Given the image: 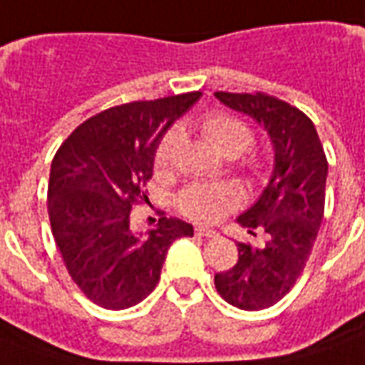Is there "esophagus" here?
Returning a JSON list of instances; mask_svg holds the SVG:
<instances>
[{
    "instance_id": "1",
    "label": "esophagus",
    "mask_w": 365,
    "mask_h": 365,
    "mask_svg": "<svg viewBox=\"0 0 365 365\" xmlns=\"http://www.w3.org/2000/svg\"><path fill=\"white\" fill-rule=\"evenodd\" d=\"M195 235L197 237H217V233L213 229H207V227H195Z\"/></svg>"
}]
</instances>
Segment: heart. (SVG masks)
Returning a JSON list of instances; mask_svg holds the SVG:
<instances>
[{"label":"heart","instance_id":"obj_1","mask_svg":"<svg viewBox=\"0 0 365 365\" xmlns=\"http://www.w3.org/2000/svg\"><path fill=\"white\" fill-rule=\"evenodd\" d=\"M203 136L217 148L221 154L229 158L241 156L249 148L253 146V130L249 128L241 118L227 112H209L200 122ZM182 146V134L180 130L165 132L164 138L160 140L156 148V168L168 170L174 164L178 150ZM247 170L255 175H261L264 170L261 158H247ZM243 201V191L233 183H190L185 185L178 197L175 207L180 213L197 223H215L221 217H225L231 209H235Z\"/></svg>","mask_w":365,"mask_h":365}]
</instances>
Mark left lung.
<instances>
[{
	"label": "left lung",
	"instance_id": "obj_1",
	"mask_svg": "<svg viewBox=\"0 0 365 365\" xmlns=\"http://www.w3.org/2000/svg\"><path fill=\"white\" fill-rule=\"evenodd\" d=\"M233 110L264 126L274 148V170L253 207L239 215L264 245L239 243L233 269L215 274V289L241 310L277 304L302 274L324 217L328 160L314 124L297 106L264 93H215Z\"/></svg>",
	"mask_w": 365,
	"mask_h": 365
}]
</instances>
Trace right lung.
<instances>
[{"label":"right lung","instance_id":"obj_1","mask_svg":"<svg viewBox=\"0 0 365 365\" xmlns=\"http://www.w3.org/2000/svg\"><path fill=\"white\" fill-rule=\"evenodd\" d=\"M201 96L200 91L112 106L71 132L53 158L51 231L71 279L88 300L124 310L156 289L170 245L193 235L178 217H160L138 235L132 207L144 190L165 130Z\"/></svg>","mask_w":365,"mask_h":365}]
</instances>
